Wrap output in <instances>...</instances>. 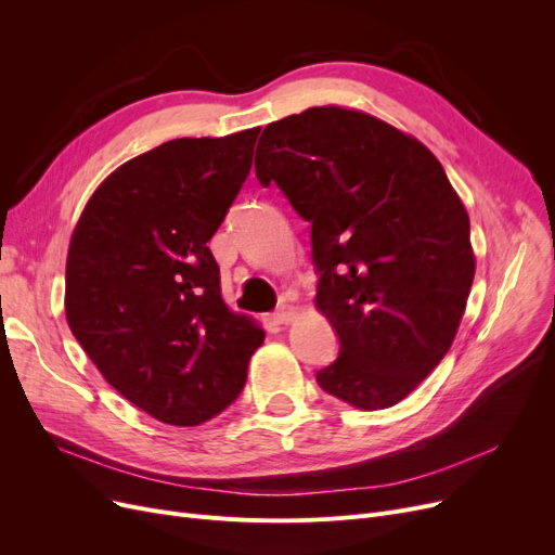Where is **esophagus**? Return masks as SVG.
Instances as JSON below:
<instances>
[{"mask_svg": "<svg viewBox=\"0 0 555 555\" xmlns=\"http://www.w3.org/2000/svg\"><path fill=\"white\" fill-rule=\"evenodd\" d=\"M295 314H297V308H295L293 301H281L272 317H274L276 324H289L295 319Z\"/></svg>", "mask_w": 555, "mask_h": 555, "instance_id": "1", "label": "esophagus"}]
</instances>
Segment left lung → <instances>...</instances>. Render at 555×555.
<instances>
[{"instance_id":"1","label":"left lung","mask_w":555,"mask_h":555,"mask_svg":"<svg viewBox=\"0 0 555 555\" xmlns=\"http://www.w3.org/2000/svg\"><path fill=\"white\" fill-rule=\"evenodd\" d=\"M254 166L312 224L317 308L339 337L317 385L387 410L446 358L475 279L470 220L441 162L375 116L328 105L270 124Z\"/></svg>"}]
</instances>
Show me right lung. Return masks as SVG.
I'll return each instance as SVG.
<instances>
[{
  "instance_id": "right-lung-1",
  "label": "right lung",
  "mask_w": 555,
  "mask_h": 555,
  "mask_svg": "<svg viewBox=\"0 0 555 555\" xmlns=\"http://www.w3.org/2000/svg\"><path fill=\"white\" fill-rule=\"evenodd\" d=\"M260 128L172 139L96 189L74 229L67 322L105 380L168 425L218 416L262 333L220 297L209 241L241 193Z\"/></svg>"
}]
</instances>
